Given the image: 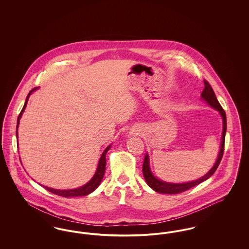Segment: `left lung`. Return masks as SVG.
<instances>
[{
    "mask_svg": "<svg viewBox=\"0 0 249 249\" xmlns=\"http://www.w3.org/2000/svg\"><path fill=\"white\" fill-rule=\"evenodd\" d=\"M201 99L209 107L218 111L219 115L221 116L222 122H223L221 142H220V147H219V152L217 155V159H216L213 167L209 170V172L206 173L201 178L193 180V181H190V182H185V183H170V182H165V181L160 180L155 177L150 169V165H149V156L146 153L144 156V160H143V164H142V175H143V178H144L146 184L156 192L163 193V194H178L183 191L190 190L191 188L199 185L201 182L207 180L208 178H211L221 161L223 152H224V143H225L226 130H227V119H226L225 111L223 110V108L218 103L212 87L206 80H204V89H203V91L201 92Z\"/></svg>",
    "mask_w": 249,
    "mask_h": 249,
    "instance_id": "8db88e82",
    "label": "left lung"
}]
</instances>
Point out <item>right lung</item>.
Returning <instances> with one entry per match:
<instances>
[{"instance_id":"obj_1","label":"right lung","mask_w":249,"mask_h":249,"mask_svg":"<svg viewBox=\"0 0 249 249\" xmlns=\"http://www.w3.org/2000/svg\"><path fill=\"white\" fill-rule=\"evenodd\" d=\"M38 88H35L34 89H32L30 91V93L27 96L26 98V102L24 104L23 108L18 118V124H17V139H18V125H19V120L21 119V116L25 111V108L27 107V104H28V100L30 98V96L32 95V93L34 91H36ZM112 144V143H111ZM111 144H109L107 146V148L104 150L103 154L101 156L100 160H99V162H98V166H97V169H96V172H95L94 176L92 177V178L83 186L79 187V188H76V189H72V190H56V189H52V188H48L46 186H43L46 190H48V191L56 194V195H59L61 197H66V198H71V197H80V196H86V195H89L90 194L91 192H93L98 187L99 185L101 184L103 178L105 176V172H106V167H107V153L108 152V150L111 148Z\"/></svg>"}]
</instances>
